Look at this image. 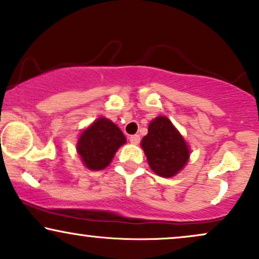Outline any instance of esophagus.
<instances>
[{
    "mask_svg": "<svg viewBox=\"0 0 259 259\" xmlns=\"http://www.w3.org/2000/svg\"><path fill=\"white\" fill-rule=\"evenodd\" d=\"M130 142H132L133 145H139V143H140V136L139 135H132V136H130Z\"/></svg>",
    "mask_w": 259,
    "mask_h": 259,
    "instance_id": "esophagus-1",
    "label": "esophagus"
}]
</instances>
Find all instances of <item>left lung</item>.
Segmentation results:
<instances>
[{"instance_id": "obj_1", "label": "left lung", "mask_w": 259, "mask_h": 259, "mask_svg": "<svg viewBox=\"0 0 259 259\" xmlns=\"http://www.w3.org/2000/svg\"><path fill=\"white\" fill-rule=\"evenodd\" d=\"M141 147L149 167L158 176L170 179L176 176L188 163L191 149L185 138L167 117L151 120L148 134L143 136Z\"/></svg>"}]
</instances>
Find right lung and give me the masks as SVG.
Segmentation results:
<instances>
[{"mask_svg":"<svg viewBox=\"0 0 259 259\" xmlns=\"http://www.w3.org/2000/svg\"><path fill=\"white\" fill-rule=\"evenodd\" d=\"M124 143L126 139L119 127L106 117H100L80 133L76 149L87 169L99 171L111 164Z\"/></svg>","mask_w":259,"mask_h":259,"instance_id":"add662e5","label":"right lung"}]
</instances>
